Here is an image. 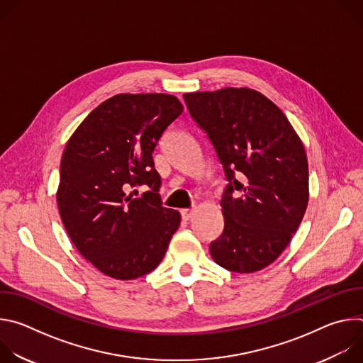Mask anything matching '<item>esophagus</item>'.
<instances>
[{
  "label": "esophagus",
  "mask_w": 363,
  "mask_h": 363,
  "mask_svg": "<svg viewBox=\"0 0 363 363\" xmlns=\"http://www.w3.org/2000/svg\"><path fill=\"white\" fill-rule=\"evenodd\" d=\"M195 214V210L194 208H186V210H182L181 211V216H182V220L184 221H189Z\"/></svg>",
  "instance_id": "obj_1"
}]
</instances>
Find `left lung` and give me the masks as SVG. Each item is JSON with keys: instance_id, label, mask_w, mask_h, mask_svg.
I'll return each instance as SVG.
<instances>
[{"instance_id": "1", "label": "left lung", "mask_w": 363, "mask_h": 363, "mask_svg": "<svg viewBox=\"0 0 363 363\" xmlns=\"http://www.w3.org/2000/svg\"><path fill=\"white\" fill-rule=\"evenodd\" d=\"M184 99L230 182L221 199L224 231L210 244L211 257L233 273L263 270L289 245L307 208L303 142L286 115L254 89L194 91ZM234 190L242 196L234 199Z\"/></svg>"}]
</instances>
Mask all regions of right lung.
Returning a JSON list of instances; mask_svg holds the SVG:
<instances>
[{
    "label": "right lung",
    "mask_w": 363,
    "mask_h": 363,
    "mask_svg": "<svg viewBox=\"0 0 363 363\" xmlns=\"http://www.w3.org/2000/svg\"><path fill=\"white\" fill-rule=\"evenodd\" d=\"M184 112L165 93H121L91 111L67 140L57 206L77 248L100 273L133 280L157 269L181 214L161 205L152 152ZM147 184L142 199L127 194Z\"/></svg>",
    "instance_id": "obj_1"
}]
</instances>
